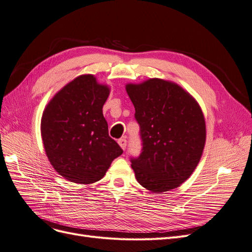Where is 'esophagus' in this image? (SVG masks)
<instances>
[{
    "mask_svg": "<svg viewBox=\"0 0 252 252\" xmlns=\"http://www.w3.org/2000/svg\"><path fill=\"white\" fill-rule=\"evenodd\" d=\"M118 144L119 146L122 148V150H125L126 149V146H127V140L125 138H120L118 140Z\"/></svg>",
    "mask_w": 252,
    "mask_h": 252,
    "instance_id": "34e87169",
    "label": "esophagus"
}]
</instances>
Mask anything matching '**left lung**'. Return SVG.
Listing matches in <instances>:
<instances>
[{"label": "left lung", "instance_id": "left-lung-1", "mask_svg": "<svg viewBox=\"0 0 252 252\" xmlns=\"http://www.w3.org/2000/svg\"><path fill=\"white\" fill-rule=\"evenodd\" d=\"M125 88L143 140V152L131 159L137 182L154 193L181 186L203 155L206 121L202 108L192 95L170 80L149 78Z\"/></svg>", "mask_w": 252, "mask_h": 252}]
</instances>
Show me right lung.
<instances>
[{"label": "right lung", "instance_id": "right-lung-1", "mask_svg": "<svg viewBox=\"0 0 252 252\" xmlns=\"http://www.w3.org/2000/svg\"><path fill=\"white\" fill-rule=\"evenodd\" d=\"M109 92L93 74H83L56 93L43 110L40 129L46 156L70 182H97L123 153L108 135L102 113Z\"/></svg>", "mask_w": 252, "mask_h": 252}]
</instances>
